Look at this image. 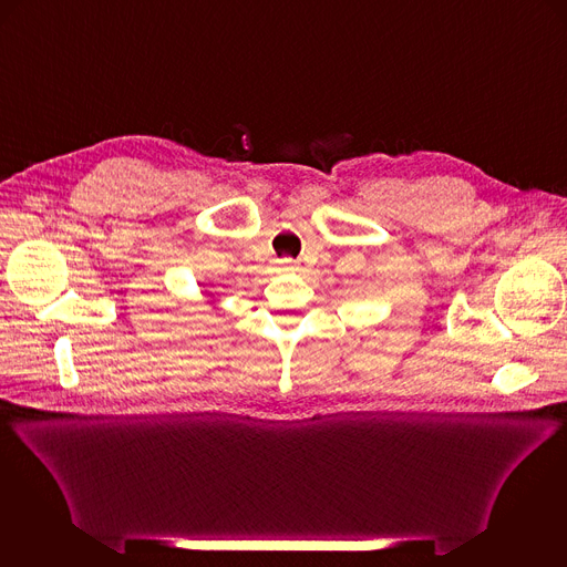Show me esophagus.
<instances>
[{"label": "esophagus", "mask_w": 567, "mask_h": 567, "mask_svg": "<svg viewBox=\"0 0 567 567\" xmlns=\"http://www.w3.org/2000/svg\"><path fill=\"white\" fill-rule=\"evenodd\" d=\"M280 270L282 271H296V261L293 259H289V257H285V259H280Z\"/></svg>", "instance_id": "obj_1"}]
</instances>
